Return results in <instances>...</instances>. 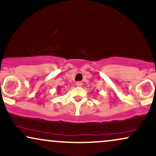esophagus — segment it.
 <instances>
[{
	"instance_id": "obj_1",
	"label": "esophagus",
	"mask_w": 156,
	"mask_h": 156,
	"mask_svg": "<svg viewBox=\"0 0 156 156\" xmlns=\"http://www.w3.org/2000/svg\"><path fill=\"white\" fill-rule=\"evenodd\" d=\"M82 85H83V83H82V82H80V81H78L76 83L77 87H82Z\"/></svg>"
}]
</instances>
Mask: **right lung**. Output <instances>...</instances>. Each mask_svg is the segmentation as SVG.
<instances>
[{"label":"right lung","mask_w":156,"mask_h":156,"mask_svg":"<svg viewBox=\"0 0 156 156\" xmlns=\"http://www.w3.org/2000/svg\"><path fill=\"white\" fill-rule=\"evenodd\" d=\"M58 88H59V89H61V88H60V87H58Z\"/></svg>","instance_id":"1"}]
</instances>
